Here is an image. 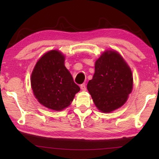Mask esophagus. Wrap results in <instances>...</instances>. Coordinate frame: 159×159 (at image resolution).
Returning <instances> with one entry per match:
<instances>
[{"label": "esophagus", "instance_id": "obj_1", "mask_svg": "<svg viewBox=\"0 0 159 159\" xmlns=\"http://www.w3.org/2000/svg\"><path fill=\"white\" fill-rule=\"evenodd\" d=\"M80 89H81L83 91L86 90V86L85 83H83V84L80 85Z\"/></svg>", "mask_w": 159, "mask_h": 159}]
</instances>
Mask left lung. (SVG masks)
I'll use <instances>...</instances> for the list:
<instances>
[{
	"label": "left lung",
	"mask_w": 159,
	"mask_h": 159,
	"mask_svg": "<svg viewBox=\"0 0 159 159\" xmlns=\"http://www.w3.org/2000/svg\"><path fill=\"white\" fill-rule=\"evenodd\" d=\"M133 85L130 68L116 51L106 50L95 64V74L87 88L98 109L111 112L123 106Z\"/></svg>",
	"instance_id": "obj_1"
}]
</instances>
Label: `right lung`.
Masks as SVG:
<instances>
[{
    "mask_svg": "<svg viewBox=\"0 0 159 159\" xmlns=\"http://www.w3.org/2000/svg\"><path fill=\"white\" fill-rule=\"evenodd\" d=\"M64 60L60 51L50 50L37 61L31 76L35 98L42 105L55 111L69 107L80 90L64 66Z\"/></svg>",
    "mask_w": 159,
    "mask_h": 159,
    "instance_id": "1",
    "label": "right lung"
}]
</instances>
